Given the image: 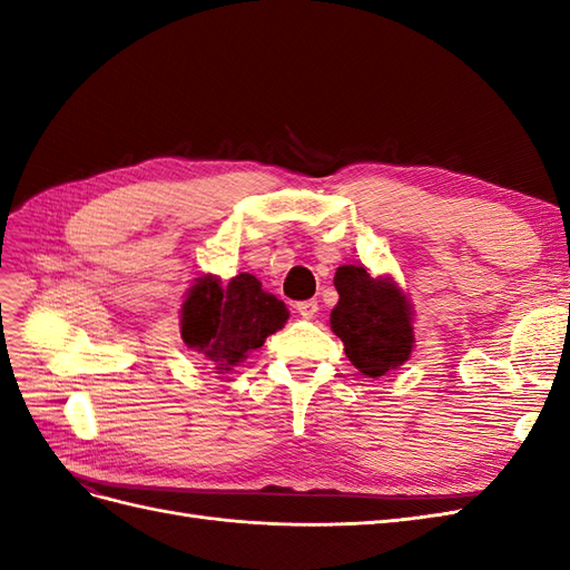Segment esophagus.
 <instances>
[{
  "label": "esophagus",
  "instance_id": "obj_1",
  "mask_svg": "<svg viewBox=\"0 0 570 570\" xmlns=\"http://www.w3.org/2000/svg\"><path fill=\"white\" fill-rule=\"evenodd\" d=\"M297 314L306 321H312L316 314H318V302L316 299H306V302H299L297 304Z\"/></svg>",
  "mask_w": 570,
  "mask_h": 570
}]
</instances>
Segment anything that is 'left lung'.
I'll return each mask as SVG.
<instances>
[{
    "mask_svg": "<svg viewBox=\"0 0 570 570\" xmlns=\"http://www.w3.org/2000/svg\"><path fill=\"white\" fill-rule=\"evenodd\" d=\"M340 302L331 314L333 333L344 354L368 377H381L411 356V304L392 278H373L364 266H340Z\"/></svg>",
    "mask_w": 570,
    "mask_h": 570,
    "instance_id": "1",
    "label": "left lung"
}]
</instances>
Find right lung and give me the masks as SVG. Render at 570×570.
<instances>
[{
	"instance_id": "obj_1",
	"label": "right lung",
	"mask_w": 570,
	"mask_h": 570,
	"mask_svg": "<svg viewBox=\"0 0 570 570\" xmlns=\"http://www.w3.org/2000/svg\"><path fill=\"white\" fill-rule=\"evenodd\" d=\"M287 306L262 289L252 273L228 283L202 275L189 287L180 308V335L189 350L199 352L218 371H230L258 350L268 335L287 323Z\"/></svg>"
}]
</instances>
